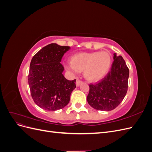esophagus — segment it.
<instances>
[{
  "label": "esophagus",
  "mask_w": 152,
  "mask_h": 152,
  "mask_svg": "<svg viewBox=\"0 0 152 152\" xmlns=\"http://www.w3.org/2000/svg\"><path fill=\"white\" fill-rule=\"evenodd\" d=\"M81 83H82V81L81 80L79 79H77V81H76V86H79Z\"/></svg>",
  "instance_id": "esophagus-1"
}]
</instances>
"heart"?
I'll list each match as a JSON object with an SVG mask.
<instances>
[{"label": "heart", "mask_w": 152, "mask_h": 152, "mask_svg": "<svg viewBox=\"0 0 152 152\" xmlns=\"http://www.w3.org/2000/svg\"><path fill=\"white\" fill-rule=\"evenodd\" d=\"M72 63H66L67 70L73 73L84 70L87 80L96 82L103 78L111 66L112 59L108 53L91 52L79 53L71 58Z\"/></svg>", "instance_id": "heart-1"}]
</instances>
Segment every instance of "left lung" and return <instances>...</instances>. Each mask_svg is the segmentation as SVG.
<instances>
[{"mask_svg":"<svg viewBox=\"0 0 152 152\" xmlns=\"http://www.w3.org/2000/svg\"><path fill=\"white\" fill-rule=\"evenodd\" d=\"M110 70L104 78L89 84L87 102L93 108L110 111L117 107L126 96L129 70L121 56L114 54Z\"/></svg>","mask_w":152,"mask_h":152,"instance_id":"1","label":"left lung"}]
</instances>
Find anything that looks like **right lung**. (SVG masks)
Wrapping results in <instances>:
<instances>
[{
  "mask_svg": "<svg viewBox=\"0 0 152 152\" xmlns=\"http://www.w3.org/2000/svg\"><path fill=\"white\" fill-rule=\"evenodd\" d=\"M69 46L50 44L32 58L28 73L31 98L39 107L48 111L62 109L70 102L76 79L68 80L63 75L60 63Z\"/></svg>",
  "mask_w": 152,
  "mask_h": 152,
  "instance_id": "obj_1",
  "label": "right lung"
}]
</instances>
